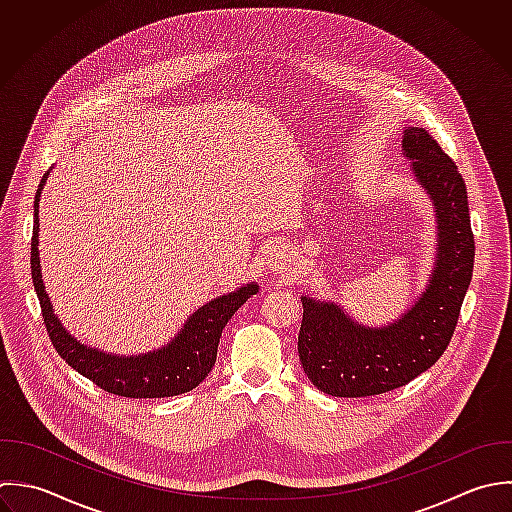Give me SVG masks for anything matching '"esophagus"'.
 I'll return each mask as SVG.
<instances>
[{"label":"esophagus","mask_w":512,"mask_h":512,"mask_svg":"<svg viewBox=\"0 0 512 512\" xmlns=\"http://www.w3.org/2000/svg\"><path fill=\"white\" fill-rule=\"evenodd\" d=\"M267 265L273 273H289L291 267H293V255L287 247H279V249H273L267 257Z\"/></svg>","instance_id":"1"}]
</instances>
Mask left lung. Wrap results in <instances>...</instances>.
<instances>
[{
    "mask_svg": "<svg viewBox=\"0 0 512 512\" xmlns=\"http://www.w3.org/2000/svg\"><path fill=\"white\" fill-rule=\"evenodd\" d=\"M419 185L437 215V259L415 305L387 327H365L339 305L301 297L299 359L309 381L333 397H371L411 383L451 343L475 265L467 187L455 161L423 127L403 135Z\"/></svg>",
    "mask_w": 512,
    "mask_h": 512,
    "instance_id": "1",
    "label": "left lung"
}]
</instances>
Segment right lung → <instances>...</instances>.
<instances>
[{
  "mask_svg": "<svg viewBox=\"0 0 512 512\" xmlns=\"http://www.w3.org/2000/svg\"><path fill=\"white\" fill-rule=\"evenodd\" d=\"M49 171L33 201V237H31V279L41 305L47 335L59 357L79 375L93 381L111 395L129 399H163L175 397L195 389L213 369L217 359V345L227 321L235 311L259 291V285L247 283L241 289L221 295L199 307L183 325V329L165 347L145 355L119 357L109 355L73 339L61 321L55 317L39 267V195Z\"/></svg>",
  "mask_w": 512,
  "mask_h": 512,
  "instance_id": "add662e5",
  "label": "right lung"
}]
</instances>
